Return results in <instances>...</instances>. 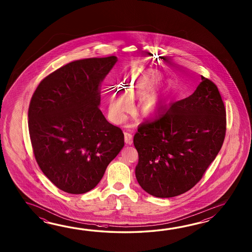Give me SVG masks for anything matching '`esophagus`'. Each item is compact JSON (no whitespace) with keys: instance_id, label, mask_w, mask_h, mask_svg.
Segmentation results:
<instances>
[{"instance_id":"esophagus-1","label":"esophagus","mask_w":252,"mask_h":252,"mask_svg":"<svg viewBox=\"0 0 252 252\" xmlns=\"http://www.w3.org/2000/svg\"><path fill=\"white\" fill-rule=\"evenodd\" d=\"M124 141L127 144H131L132 142V135L128 132H124Z\"/></svg>"}]
</instances>
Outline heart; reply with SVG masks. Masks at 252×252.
<instances>
[{"label":"heart","instance_id":"1","mask_svg":"<svg viewBox=\"0 0 252 252\" xmlns=\"http://www.w3.org/2000/svg\"><path fill=\"white\" fill-rule=\"evenodd\" d=\"M162 75L154 71L136 72L124 84L125 93H114L110 98L109 110L116 123L124 121L125 114L132 107V101L142 99L137 109L138 114L150 118L159 111L160 94L153 91L159 84Z\"/></svg>","mask_w":252,"mask_h":252}]
</instances>
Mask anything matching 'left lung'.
Returning a JSON list of instances; mask_svg holds the SVG:
<instances>
[{
  "mask_svg": "<svg viewBox=\"0 0 252 252\" xmlns=\"http://www.w3.org/2000/svg\"><path fill=\"white\" fill-rule=\"evenodd\" d=\"M201 78L193 94L167 105L134 135L136 178L156 197H174L194 187L223 143L224 104L217 86Z\"/></svg>",
  "mask_w": 252,
  "mask_h": 252,
  "instance_id": "left-lung-1",
  "label": "left lung"
}]
</instances>
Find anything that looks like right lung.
Returning a JSON list of instances; mask_svg holds the SVG:
<instances>
[{"label":"right lung","mask_w":252,"mask_h":252,"mask_svg":"<svg viewBox=\"0 0 252 252\" xmlns=\"http://www.w3.org/2000/svg\"><path fill=\"white\" fill-rule=\"evenodd\" d=\"M114 56L73 61L45 77L29 107L33 152L44 175L65 193L96 187L124 148V135L99 109Z\"/></svg>","instance_id":"1"}]
</instances>
